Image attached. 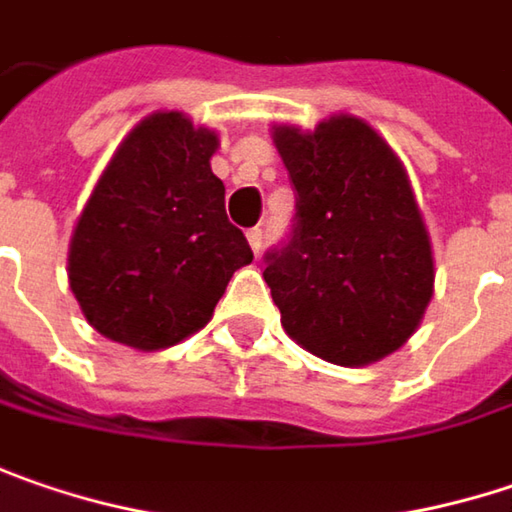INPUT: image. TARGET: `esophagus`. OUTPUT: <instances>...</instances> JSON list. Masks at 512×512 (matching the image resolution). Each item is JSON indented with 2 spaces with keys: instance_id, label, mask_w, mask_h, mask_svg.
Returning <instances> with one entry per match:
<instances>
[{
  "instance_id": "1",
  "label": "esophagus",
  "mask_w": 512,
  "mask_h": 512,
  "mask_svg": "<svg viewBox=\"0 0 512 512\" xmlns=\"http://www.w3.org/2000/svg\"><path fill=\"white\" fill-rule=\"evenodd\" d=\"M246 240H249L252 252L260 255V249H263V228H249V231H246Z\"/></svg>"
}]
</instances>
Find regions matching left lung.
I'll return each instance as SVG.
<instances>
[{
	"mask_svg": "<svg viewBox=\"0 0 512 512\" xmlns=\"http://www.w3.org/2000/svg\"><path fill=\"white\" fill-rule=\"evenodd\" d=\"M298 191V226L266 255L263 281L286 336L313 356L362 368L406 345L435 295V257L406 167L356 115L316 130L275 124Z\"/></svg>",
	"mask_w": 512,
	"mask_h": 512,
	"instance_id": "8db88e82",
	"label": "left lung"
}]
</instances>
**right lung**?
<instances>
[{
	"instance_id": "add662e5",
	"label": "right lung",
	"mask_w": 512,
	"mask_h": 512,
	"mask_svg": "<svg viewBox=\"0 0 512 512\" xmlns=\"http://www.w3.org/2000/svg\"><path fill=\"white\" fill-rule=\"evenodd\" d=\"M220 136L185 112L141 118L112 153L69 243V286L106 339L165 350L202 330L252 249L226 217Z\"/></svg>"
}]
</instances>
